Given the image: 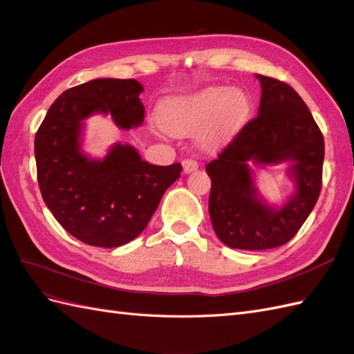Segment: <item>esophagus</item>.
<instances>
[{"instance_id": "34e87169", "label": "esophagus", "mask_w": 354, "mask_h": 354, "mask_svg": "<svg viewBox=\"0 0 354 354\" xmlns=\"http://www.w3.org/2000/svg\"><path fill=\"white\" fill-rule=\"evenodd\" d=\"M182 167H184V174H191L198 169V163L194 158H184L182 160Z\"/></svg>"}]
</instances>
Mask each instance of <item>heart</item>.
<instances>
[{
	"label": "heart",
	"mask_w": 354,
	"mask_h": 354,
	"mask_svg": "<svg viewBox=\"0 0 354 354\" xmlns=\"http://www.w3.org/2000/svg\"><path fill=\"white\" fill-rule=\"evenodd\" d=\"M247 95L239 89L213 86L200 93L167 100L162 106L160 122L174 135H188L200 127V141L214 145L225 140L245 116Z\"/></svg>",
	"instance_id": "heart-1"
}]
</instances>
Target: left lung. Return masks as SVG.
Wrapping results in <instances>:
<instances>
[{"label":"left lung","mask_w":354,"mask_h":354,"mask_svg":"<svg viewBox=\"0 0 354 354\" xmlns=\"http://www.w3.org/2000/svg\"><path fill=\"white\" fill-rule=\"evenodd\" d=\"M259 113L207 163L212 179L209 213L223 244L239 250H268L287 244L309 218L322 188L324 135L301 97L285 82L257 75ZM291 161L296 192L282 208L259 198L255 165Z\"/></svg>","instance_id":"1"}]
</instances>
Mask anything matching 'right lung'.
Returning <instances> with one entry per match:
<instances>
[{"label": "right lung", "instance_id": "obj_1", "mask_svg": "<svg viewBox=\"0 0 354 354\" xmlns=\"http://www.w3.org/2000/svg\"><path fill=\"white\" fill-rule=\"evenodd\" d=\"M142 85L135 79H93L57 98L35 135L42 198L64 230L89 245L119 247L138 236L165 191L180 176V163L156 166L132 145L115 144L102 158L81 148L84 120L110 113L122 129L141 127Z\"/></svg>", "mask_w": 354, "mask_h": 354}]
</instances>
